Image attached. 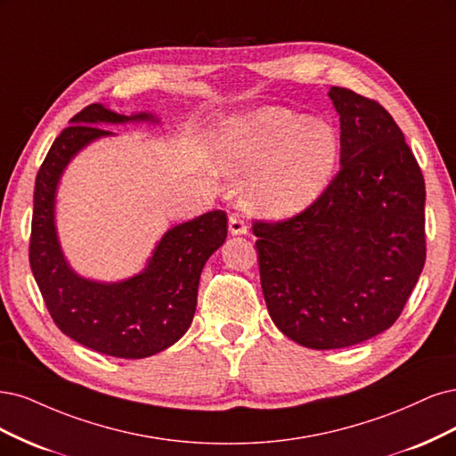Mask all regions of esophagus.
I'll list each match as a JSON object with an SVG mask.
<instances>
[{
  "label": "esophagus",
  "instance_id": "34e87169",
  "mask_svg": "<svg viewBox=\"0 0 456 456\" xmlns=\"http://www.w3.org/2000/svg\"><path fill=\"white\" fill-rule=\"evenodd\" d=\"M229 232L231 234H246L248 232V225L239 214H232L229 217Z\"/></svg>",
  "mask_w": 456,
  "mask_h": 456
}]
</instances>
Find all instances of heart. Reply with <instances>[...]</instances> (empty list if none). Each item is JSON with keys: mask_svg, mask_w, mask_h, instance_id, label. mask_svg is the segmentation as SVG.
Here are the masks:
<instances>
[{"mask_svg": "<svg viewBox=\"0 0 456 456\" xmlns=\"http://www.w3.org/2000/svg\"><path fill=\"white\" fill-rule=\"evenodd\" d=\"M217 170L246 175V207L271 219L291 217L314 204L339 163V134L328 121L281 106L232 115L210 136Z\"/></svg>", "mask_w": 456, "mask_h": 456, "instance_id": "b5f03b06", "label": "heart"}]
</instances>
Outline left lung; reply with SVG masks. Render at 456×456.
<instances>
[{"label":"left lung","instance_id":"1","mask_svg":"<svg viewBox=\"0 0 456 456\" xmlns=\"http://www.w3.org/2000/svg\"><path fill=\"white\" fill-rule=\"evenodd\" d=\"M341 170L286 222H256L267 311L291 341L330 350L388 330L426 259L424 178L403 132L375 100L341 86Z\"/></svg>","mask_w":456,"mask_h":456}]
</instances>
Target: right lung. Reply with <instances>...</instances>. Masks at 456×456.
<instances>
[{
  "label": "right lung",
  "mask_w": 456,
  "mask_h": 456,
  "mask_svg": "<svg viewBox=\"0 0 456 456\" xmlns=\"http://www.w3.org/2000/svg\"><path fill=\"white\" fill-rule=\"evenodd\" d=\"M130 121L159 123L153 113L123 115L91 104L53 142L36 178L30 267L62 333L102 354L138 360L172 346L189 330L204 263L227 239V216L214 210L168 229L145 269L126 281L98 282L73 271L56 232L58 183L81 150L113 136L102 125Z\"/></svg>",
  "instance_id": "1"
}]
</instances>
